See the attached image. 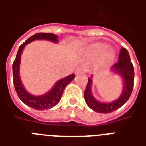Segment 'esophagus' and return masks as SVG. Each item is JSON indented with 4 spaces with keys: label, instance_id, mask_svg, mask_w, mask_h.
<instances>
[{
    "label": "esophagus",
    "instance_id": "obj_1",
    "mask_svg": "<svg viewBox=\"0 0 146 146\" xmlns=\"http://www.w3.org/2000/svg\"><path fill=\"white\" fill-rule=\"evenodd\" d=\"M86 71V68L83 66H79L76 70V73H84Z\"/></svg>",
    "mask_w": 146,
    "mask_h": 146
}]
</instances>
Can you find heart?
<instances>
[{"mask_svg":"<svg viewBox=\"0 0 146 146\" xmlns=\"http://www.w3.org/2000/svg\"><path fill=\"white\" fill-rule=\"evenodd\" d=\"M107 48H108L107 45H105V44H96L95 45H93L92 49H93V50H95L96 52L102 53L106 50ZM108 57L109 59H112V58L113 57V52L108 53Z\"/></svg>","mask_w":146,"mask_h":146,"instance_id":"b5f03b06","label":"heart"}]
</instances>
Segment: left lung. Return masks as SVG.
<instances>
[{
    "label": "left lung",
    "instance_id": "left-lung-1",
    "mask_svg": "<svg viewBox=\"0 0 146 146\" xmlns=\"http://www.w3.org/2000/svg\"><path fill=\"white\" fill-rule=\"evenodd\" d=\"M112 69L122 76L124 81V88L121 96L117 100L111 103H102L96 101L91 92L92 80L89 78L86 88L84 92L85 101L87 105L94 111L101 113H111L123 106L130 97L134 86V68L130 60L127 50L122 47L120 49L119 59L112 66Z\"/></svg>",
    "mask_w": 146,
    "mask_h": 146
}]
</instances>
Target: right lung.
<instances>
[{
    "mask_svg": "<svg viewBox=\"0 0 146 146\" xmlns=\"http://www.w3.org/2000/svg\"><path fill=\"white\" fill-rule=\"evenodd\" d=\"M39 39H45L57 42V36L52 33H38L29 38L26 42H23L19 46L16 58L13 63V85H14L15 90L17 92V96H19L22 102L26 105H28L29 107H31L32 108L43 111V110L51 108L56 104H57V103L61 98L65 87L74 79L75 75L72 74V75L68 76L67 77L59 80L48 93L45 94L44 96H34L29 94L23 86L20 79H19V67L20 57H21L22 51L26 44H29V42H33L34 40Z\"/></svg>",
    "mask_w": 146,
    "mask_h": 146,
    "instance_id": "add662e5",
    "label": "right lung"
}]
</instances>
